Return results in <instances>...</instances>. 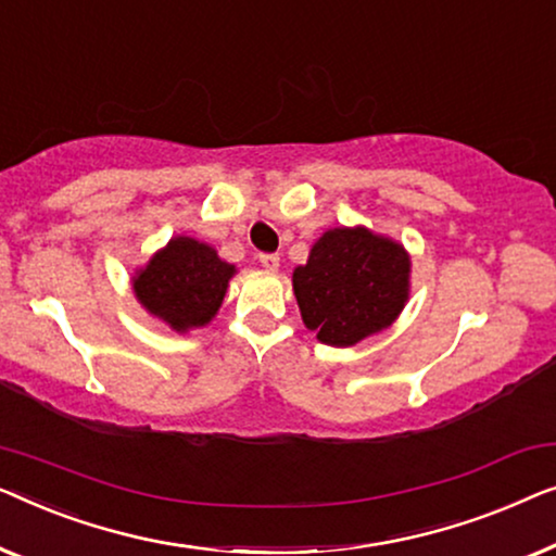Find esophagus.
<instances>
[{
    "instance_id": "34e87169",
    "label": "esophagus",
    "mask_w": 556,
    "mask_h": 556,
    "mask_svg": "<svg viewBox=\"0 0 556 556\" xmlns=\"http://www.w3.org/2000/svg\"><path fill=\"white\" fill-rule=\"evenodd\" d=\"M260 262H262V267L269 271L279 269V254H260Z\"/></svg>"
}]
</instances>
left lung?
<instances>
[{
	"label": "left lung",
	"mask_w": 556,
	"mask_h": 556,
	"mask_svg": "<svg viewBox=\"0 0 556 556\" xmlns=\"http://www.w3.org/2000/svg\"><path fill=\"white\" fill-rule=\"evenodd\" d=\"M408 271L395 241L367 229L327 231L292 277L304 325L334 348L386 330L408 300Z\"/></svg>",
	"instance_id": "obj_1"
}]
</instances>
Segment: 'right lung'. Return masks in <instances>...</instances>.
<instances>
[{
    "label": "right lung",
    "mask_w": 556,
    "mask_h": 556,
    "mask_svg": "<svg viewBox=\"0 0 556 556\" xmlns=\"http://www.w3.org/2000/svg\"><path fill=\"white\" fill-rule=\"evenodd\" d=\"M231 275L233 267L218 260L214 249L176 237L140 271L132 289L151 315L184 332L216 315Z\"/></svg>",
    "instance_id": "obj_1"
}]
</instances>
